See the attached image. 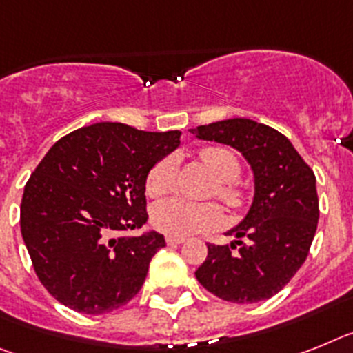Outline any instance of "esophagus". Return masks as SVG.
I'll return each instance as SVG.
<instances>
[{
    "mask_svg": "<svg viewBox=\"0 0 353 353\" xmlns=\"http://www.w3.org/2000/svg\"><path fill=\"white\" fill-rule=\"evenodd\" d=\"M165 241H167V245H181L185 243V238H181V236H167Z\"/></svg>",
    "mask_w": 353,
    "mask_h": 353,
    "instance_id": "esophagus-1",
    "label": "esophagus"
}]
</instances>
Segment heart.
Returning <instances> with one entry per match:
<instances>
[{"instance_id": "heart-1", "label": "heart", "mask_w": 353, "mask_h": 353, "mask_svg": "<svg viewBox=\"0 0 353 353\" xmlns=\"http://www.w3.org/2000/svg\"><path fill=\"white\" fill-rule=\"evenodd\" d=\"M202 163L211 170L216 183V195L229 208H240L243 194L234 183L240 176V159L228 147H204ZM177 163L174 156H165L152 165L147 174L145 192L149 197H161L176 188ZM222 210L214 202H192L186 199H168L152 208V223L158 231L170 236H190L206 232L222 223Z\"/></svg>"}]
</instances>
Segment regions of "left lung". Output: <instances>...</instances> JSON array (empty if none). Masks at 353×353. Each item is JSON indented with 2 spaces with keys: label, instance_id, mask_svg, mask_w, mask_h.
<instances>
[{
  "label": "left lung",
  "instance_id": "1",
  "mask_svg": "<svg viewBox=\"0 0 353 353\" xmlns=\"http://www.w3.org/2000/svg\"><path fill=\"white\" fill-rule=\"evenodd\" d=\"M190 133L234 147L254 172L252 206L229 231L234 241L208 245L195 277L232 304L270 299L290 283L311 249L320 216L314 172L283 133L250 119L199 125Z\"/></svg>",
  "mask_w": 353,
  "mask_h": 353
}]
</instances>
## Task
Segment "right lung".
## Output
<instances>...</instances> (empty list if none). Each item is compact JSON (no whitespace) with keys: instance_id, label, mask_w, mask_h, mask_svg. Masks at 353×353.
<instances>
[{"instance_id":"right-lung-1","label":"right lung","mask_w":353,"mask_h":353,"mask_svg":"<svg viewBox=\"0 0 353 353\" xmlns=\"http://www.w3.org/2000/svg\"><path fill=\"white\" fill-rule=\"evenodd\" d=\"M181 131L85 125L58 140L24 186L21 234L42 286L67 307L104 314L142 288L163 234L117 236L147 222L145 179Z\"/></svg>"}]
</instances>
